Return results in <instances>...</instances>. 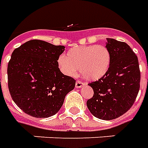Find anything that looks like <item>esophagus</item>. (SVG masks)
<instances>
[{
    "label": "esophagus",
    "instance_id": "1",
    "mask_svg": "<svg viewBox=\"0 0 148 148\" xmlns=\"http://www.w3.org/2000/svg\"><path fill=\"white\" fill-rule=\"evenodd\" d=\"M84 85H85V83L82 82H80V81H77V82H76V84H75V87L77 88H82V86H84Z\"/></svg>",
    "mask_w": 148,
    "mask_h": 148
}]
</instances>
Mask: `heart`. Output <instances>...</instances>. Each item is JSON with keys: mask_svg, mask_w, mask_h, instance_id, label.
<instances>
[{"mask_svg": "<svg viewBox=\"0 0 148 148\" xmlns=\"http://www.w3.org/2000/svg\"><path fill=\"white\" fill-rule=\"evenodd\" d=\"M111 52L103 45H92L71 48L65 56L58 58L60 71L66 76L74 77L79 68L85 79L96 81L108 74L111 64Z\"/></svg>", "mask_w": 148, "mask_h": 148, "instance_id": "1", "label": "heart"}]
</instances>
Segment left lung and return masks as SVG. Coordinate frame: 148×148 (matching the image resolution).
Masks as SVG:
<instances>
[{"instance_id": "left-lung-1", "label": "left lung", "mask_w": 148, "mask_h": 148, "mask_svg": "<svg viewBox=\"0 0 148 148\" xmlns=\"http://www.w3.org/2000/svg\"><path fill=\"white\" fill-rule=\"evenodd\" d=\"M106 46L111 52L108 73L88 84L93 96L87 101L92 114L102 120L119 118L130 110L138 94L140 72L138 58L126 43L107 38Z\"/></svg>"}]
</instances>
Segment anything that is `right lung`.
I'll use <instances>...</instances> for the list:
<instances>
[{
	"label": "right lung",
	"instance_id": "1",
	"mask_svg": "<svg viewBox=\"0 0 148 148\" xmlns=\"http://www.w3.org/2000/svg\"><path fill=\"white\" fill-rule=\"evenodd\" d=\"M64 50L63 45L31 40L13 51L8 65V89L13 101L27 114L54 115L74 88L75 80L58 67V58Z\"/></svg>",
	"mask_w": 148,
	"mask_h": 148
}]
</instances>
